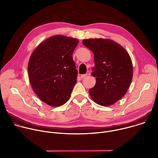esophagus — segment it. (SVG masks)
I'll return each instance as SVG.
<instances>
[{"label":"esophagus","mask_w":158,"mask_h":158,"mask_svg":"<svg viewBox=\"0 0 158 158\" xmlns=\"http://www.w3.org/2000/svg\"><path fill=\"white\" fill-rule=\"evenodd\" d=\"M87 75H88L87 74H82V75L81 76V79H82V78H84V77H86V76H87Z\"/></svg>","instance_id":"obj_1"}]
</instances>
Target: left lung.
<instances>
[{
  "mask_svg": "<svg viewBox=\"0 0 158 158\" xmlns=\"http://www.w3.org/2000/svg\"><path fill=\"white\" fill-rule=\"evenodd\" d=\"M94 56L92 75L94 87L89 94L97 104L109 106L121 99L128 90L133 75L131 59L119 44L106 39H89L82 41Z\"/></svg>",
  "mask_w": 158,
  "mask_h": 158,
  "instance_id": "obj_1",
  "label": "left lung"
}]
</instances>
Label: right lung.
<instances>
[{
  "label": "right lung",
  "instance_id": "1",
  "mask_svg": "<svg viewBox=\"0 0 158 158\" xmlns=\"http://www.w3.org/2000/svg\"><path fill=\"white\" fill-rule=\"evenodd\" d=\"M79 40L60 35L45 40L32 52L28 64L30 83L39 98L58 107L69 100L77 82L73 53Z\"/></svg>",
  "mask_w": 158,
  "mask_h": 158
}]
</instances>
